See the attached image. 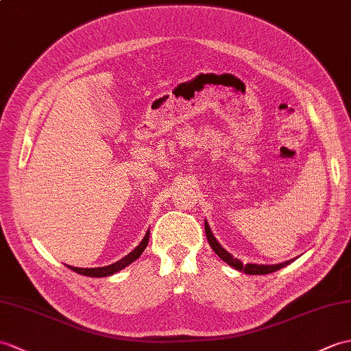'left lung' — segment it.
Segmentation results:
<instances>
[{"label":"left lung","mask_w":351,"mask_h":351,"mask_svg":"<svg viewBox=\"0 0 351 351\" xmlns=\"http://www.w3.org/2000/svg\"><path fill=\"white\" fill-rule=\"evenodd\" d=\"M205 232H206V238H208L209 245L213 247V250L215 251V254H218V257L221 258V260H224V262H226L227 265H230V266H233L234 269H238V271H242V272H245V274H248V275H266V274H272V272L278 271V269H281V267H284V266H287V265H290V263L293 262V260H289V262H284V263H280V265H251V263L243 265V263L241 262V260L233 258L232 254H229V252H227L221 245H219L218 241L214 238L213 232H210V229H209V226H208L206 221H205Z\"/></svg>","instance_id":"obj_1"}]
</instances>
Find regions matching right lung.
<instances>
[{"label":"right lung","mask_w":351,"mask_h":351,"mask_svg":"<svg viewBox=\"0 0 351 351\" xmlns=\"http://www.w3.org/2000/svg\"><path fill=\"white\" fill-rule=\"evenodd\" d=\"M148 241H149V232H146L145 238L142 239V242L138 243V245L130 252V254H127L124 258H121L119 262L113 263V265H109V266H104V267H91V269H84V267H73V266H69L71 271H75L80 275H86V276H94V278H101V276H109V275H113L115 272L121 271V269H124L125 266H128L130 263H133L136 258L141 257L142 252L145 251L146 245H148Z\"/></svg>","instance_id":"1"}]
</instances>
